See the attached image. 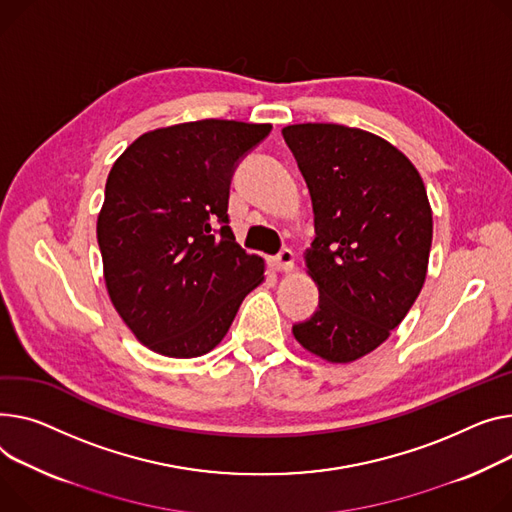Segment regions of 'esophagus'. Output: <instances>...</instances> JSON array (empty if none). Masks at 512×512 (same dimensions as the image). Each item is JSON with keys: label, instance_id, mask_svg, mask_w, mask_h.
I'll return each mask as SVG.
<instances>
[{"label": "esophagus", "instance_id": "34e87169", "mask_svg": "<svg viewBox=\"0 0 512 512\" xmlns=\"http://www.w3.org/2000/svg\"><path fill=\"white\" fill-rule=\"evenodd\" d=\"M271 265H274L276 271H292L294 269V253L290 249H282L274 259H271Z\"/></svg>", "mask_w": 512, "mask_h": 512}]
</instances>
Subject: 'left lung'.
<instances>
[{
  "label": "left lung",
  "instance_id": "left-lung-1",
  "mask_svg": "<svg viewBox=\"0 0 512 512\" xmlns=\"http://www.w3.org/2000/svg\"><path fill=\"white\" fill-rule=\"evenodd\" d=\"M282 133L309 187L317 234L304 259L319 309L292 333L327 362H354L385 342L424 286L426 187L407 156L374 133L335 123Z\"/></svg>",
  "mask_w": 512,
  "mask_h": 512
}]
</instances>
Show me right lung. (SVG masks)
Listing matches in <instances>:
<instances>
[{
	"label": "right lung",
	"mask_w": 512,
	"mask_h": 512,
	"mask_svg": "<svg viewBox=\"0 0 512 512\" xmlns=\"http://www.w3.org/2000/svg\"><path fill=\"white\" fill-rule=\"evenodd\" d=\"M269 123L203 119L140 135L113 164L96 236L111 302L144 346L170 358L214 350L263 259L234 241V168Z\"/></svg>",
	"instance_id": "add662e5"
}]
</instances>
